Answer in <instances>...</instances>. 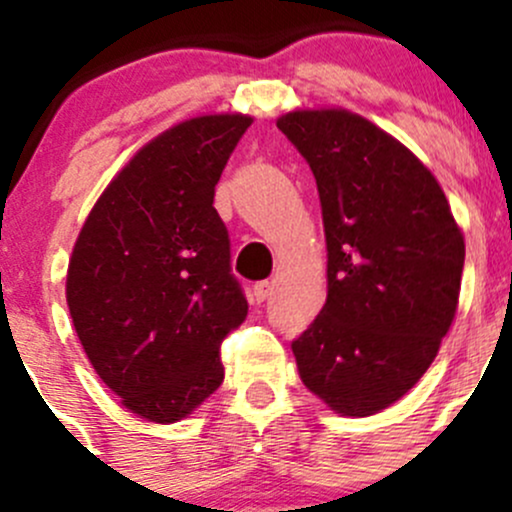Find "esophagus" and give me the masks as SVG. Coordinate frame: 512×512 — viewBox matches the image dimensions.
Segmentation results:
<instances>
[{"mask_svg":"<svg viewBox=\"0 0 512 512\" xmlns=\"http://www.w3.org/2000/svg\"><path fill=\"white\" fill-rule=\"evenodd\" d=\"M252 296H255L257 303H264L272 296V284H269V281H260V284H255V289H252Z\"/></svg>","mask_w":512,"mask_h":512,"instance_id":"esophagus-1","label":"esophagus"}]
</instances>
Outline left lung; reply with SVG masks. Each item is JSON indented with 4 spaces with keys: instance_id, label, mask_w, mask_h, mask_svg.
<instances>
[{
    "instance_id": "1",
    "label": "left lung",
    "mask_w": 512,
    "mask_h": 512,
    "mask_svg": "<svg viewBox=\"0 0 512 512\" xmlns=\"http://www.w3.org/2000/svg\"><path fill=\"white\" fill-rule=\"evenodd\" d=\"M276 127L317 182L327 301L291 344L303 385L334 414L395 404L436 358L460 303L464 236L448 197L399 139L346 108Z\"/></svg>"
}]
</instances>
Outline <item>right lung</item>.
Masks as SVG:
<instances>
[{"label": "right lung", "mask_w": 512, "mask_h": 512, "mask_svg": "<svg viewBox=\"0 0 512 512\" xmlns=\"http://www.w3.org/2000/svg\"><path fill=\"white\" fill-rule=\"evenodd\" d=\"M243 113L197 115L146 142L76 238L67 305L98 378L132 414L175 424L223 383L219 346L248 315L214 187Z\"/></svg>", "instance_id": "1"}]
</instances>
